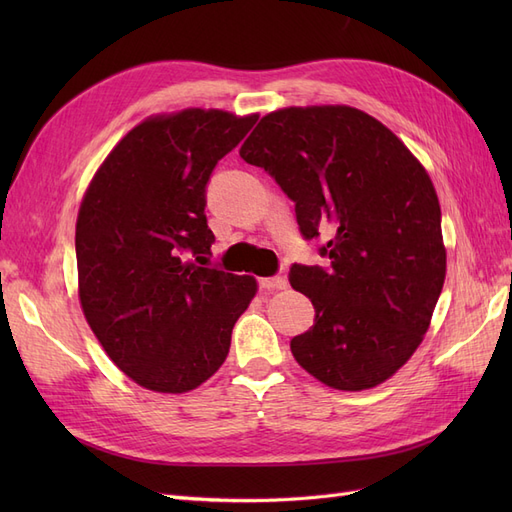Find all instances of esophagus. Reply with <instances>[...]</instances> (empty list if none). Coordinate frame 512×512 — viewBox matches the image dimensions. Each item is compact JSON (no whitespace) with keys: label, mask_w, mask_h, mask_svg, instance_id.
I'll list each match as a JSON object with an SVG mask.
<instances>
[{"label":"esophagus","mask_w":512,"mask_h":512,"mask_svg":"<svg viewBox=\"0 0 512 512\" xmlns=\"http://www.w3.org/2000/svg\"><path fill=\"white\" fill-rule=\"evenodd\" d=\"M258 286H260V290H265V292L284 290V288H286V280H284V277H280V275L262 277V280H258Z\"/></svg>","instance_id":"obj_1"}]
</instances>
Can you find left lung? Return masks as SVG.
Wrapping results in <instances>:
<instances>
[{
    "instance_id": "8db88e82",
    "label": "left lung",
    "mask_w": 512,
    "mask_h": 512,
    "mask_svg": "<svg viewBox=\"0 0 512 512\" xmlns=\"http://www.w3.org/2000/svg\"><path fill=\"white\" fill-rule=\"evenodd\" d=\"M239 153L292 200L305 241L327 239L318 254L329 267H290L316 309L290 339L294 359L339 391L391 378L423 342L446 275L440 203L421 162L350 106L269 113Z\"/></svg>"
}]
</instances>
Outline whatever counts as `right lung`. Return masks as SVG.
Here are the masks:
<instances>
[{
    "label": "right lung",
    "instance_id": "add662e5",
    "mask_svg": "<svg viewBox=\"0 0 512 512\" xmlns=\"http://www.w3.org/2000/svg\"><path fill=\"white\" fill-rule=\"evenodd\" d=\"M258 115L188 108L138 123L108 153L76 220L85 318L136 384L185 393L226 361L256 280L211 267L207 183Z\"/></svg>",
    "mask_w": 512,
    "mask_h": 512
}]
</instances>
